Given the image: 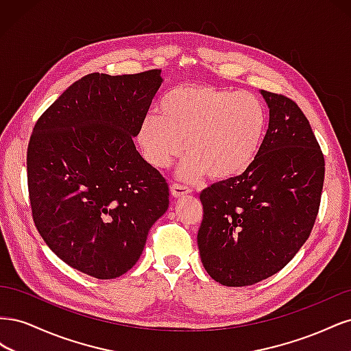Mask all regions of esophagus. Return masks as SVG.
<instances>
[{
	"instance_id": "obj_1",
	"label": "esophagus",
	"mask_w": 351,
	"mask_h": 351,
	"mask_svg": "<svg viewBox=\"0 0 351 351\" xmlns=\"http://www.w3.org/2000/svg\"><path fill=\"white\" fill-rule=\"evenodd\" d=\"M192 190H190V187L184 186V184H178V183H174L171 186V195L174 197H180V196H184V195H189Z\"/></svg>"
}]
</instances>
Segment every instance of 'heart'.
<instances>
[{"label":"heart","instance_id":"b5f03b06","mask_svg":"<svg viewBox=\"0 0 351 351\" xmlns=\"http://www.w3.org/2000/svg\"><path fill=\"white\" fill-rule=\"evenodd\" d=\"M156 114L139 124L137 142L146 161L165 168L183 152L178 176L187 182L243 174L256 159L268 125L262 99L250 92L192 84L168 92Z\"/></svg>","mask_w":351,"mask_h":351}]
</instances>
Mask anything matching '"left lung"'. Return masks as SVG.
<instances>
[{"label": "left lung", "instance_id": "obj_1", "mask_svg": "<svg viewBox=\"0 0 351 351\" xmlns=\"http://www.w3.org/2000/svg\"><path fill=\"white\" fill-rule=\"evenodd\" d=\"M261 95L269 124L254 162L200 193V261L227 287L281 271L309 239L321 204L325 161L309 121L284 95Z\"/></svg>", "mask_w": 351, "mask_h": 351}]
</instances>
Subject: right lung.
<instances>
[{"instance_id": "add662e5", "label": "right lung", "mask_w": 351, "mask_h": 351, "mask_svg": "<svg viewBox=\"0 0 351 351\" xmlns=\"http://www.w3.org/2000/svg\"><path fill=\"white\" fill-rule=\"evenodd\" d=\"M161 83V70L90 73L62 92L32 132L35 226L61 261L93 278L132 269L168 209L165 178L133 143Z\"/></svg>"}]
</instances>
